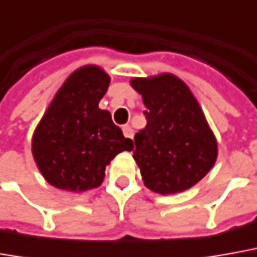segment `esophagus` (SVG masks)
Instances as JSON below:
<instances>
[{"label":"esophagus","instance_id":"1","mask_svg":"<svg viewBox=\"0 0 257 257\" xmlns=\"http://www.w3.org/2000/svg\"><path fill=\"white\" fill-rule=\"evenodd\" d=\"M122 132H123L125 138H134V129L131 128L129 125H123L122 126Z\"/></svg>","mask_w":257,"mask_h":257}]
</instances>
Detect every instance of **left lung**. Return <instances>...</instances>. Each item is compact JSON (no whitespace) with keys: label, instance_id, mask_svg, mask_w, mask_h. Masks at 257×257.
Here are the masks:
<instances>
[{"label":"left lung","instance_id":"left-lung-1","mask_svg":"<svg viewBox=\"0 0 257 257\" xmlns=\"http://www.w3.org/2000/svg\"><path fill=\"white\" fill-rule=\"evenodd\" d=\"M131 84L146 106V126L135 135L134 151L145 186L159 194L193 187L216 159V141L197 99L172 74Z\"/></svg>","mask_w":257,"mask_h":257}]
</instances>
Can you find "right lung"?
Here are the masks:
<instances>
[{
  "instance_id": "add662e5",
  "label": "right lung",
  "mask_w": 257,
  "mask_h": 257,
  "mask_svg": "<svg viewBox=\"0 0 257 257\" xmlns=\"http://www.w3.org/2000/svg\"><path fill=\"white\" fill-rule=\"evenodd\" d=\"M109 77L99 67L74 71L48 108L32 139L33 158L52 186L69 191L98 187L105 166L134 142L99 109Z\"/></svg>"
}]
</instances>
